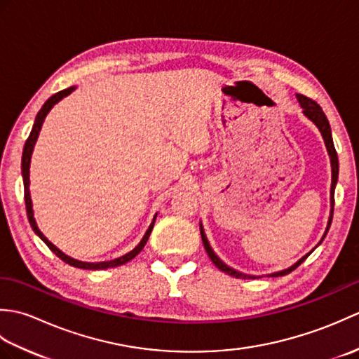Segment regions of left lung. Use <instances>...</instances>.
<instances>
[{"mask_svg":"<svg viewBox=\"0 0 359 359\" xmlns=\"http://www.w3.org/2000/svg\"><path fill=\"white\" fill-rule=\"evenodd\" d=\"M296 97H297V100H299L301 108L304 109V114H306V116H307L311 121H313V123L319 128V131H321V134H323V137H324V142H325L327 151H329L330 162H332V189H330L332 211H330L329 225H327V230H325V233H324V236H323V239H321V242H323V241H324V238H325L327 231H329L330 224H332V219H333V207H334V187H337V182H338V172H339L338 154H337V149H334V144H333L330 123H329V120H327V117H325V114H324V111H323L321 106H319L315 100H311V98H309V97H306V95H302V94H297ZM201 234H202V242H203V247H205V250H207V253H208L210 259L212 261V264H215L220 271H224V273H226V274H230V276H234V278H242V279H245V278H253V279H255V276H248V274H243V273L236 271V270L230 269V266H228V265H225L222 261H220V259L215 255V251L211 250L210 243H208V241H207V236H205V233H203V228H202V225H201ZM321 242H319V243H321ZM319 243H318V245H319ZM310 253H311V251H310ZM310 253L304 256L302 259H299V261H297L294 265L290 266V269H287V270H282V271H278V273H273V274H269V276H274V278H276V276H285V274L292 273L294 269H297V266H299L304 261H306V259L310 256Z\"/></svg>","mask_w":359,"mask_h":359,"instance_id":"1","label":"left lung"}]
</instances>
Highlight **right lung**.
<instances>
[{"label": "right lung", "mask_w": 359, "mask_h": 359, "mask_svg": "<svg viewBox=\"0 0 359 359\" xmlns=\"http://www.w3.org/2000/svg\"><path fill=\"white\" fill-rule=\"evenodd\" d=\"M74 89H75V88L71 86V88H67V89L60 90V93L53 94V95L49 98V100L43 104V108L40 109V112L36 114L34 128H32V131H30V134H29V137H27V140H26L25 149H22V158H21V172H22V182H25L26 211H27V219H29L30 226H32V230H34L38 236H40V239L53 251V253H55L60 259H62L63 262L69 264V265H72V266H77V269H85V270H106V269H111V266L123 265V264H126L128 261H131V259H134L137 255L140 253V251L143 250V247L147 245V242H148V239H149V234H151V231H152V228H154L156 217H154V220H152V224L149 225L148 231L144 233L142 242H140L139 245H137L133 251H129L128 255L121 256V257H117V259H114V261H106V262H81V261H75V259H72V257H69V256H66L65 253H62V251H60L55 245H53V243H50L48 239H46L44 234H43L40 230H38L36 222H35V219H34L32 201H30V194H29V168H30V156H32L34 144H35V142H36V139H38V134H40V129H41V126H43V121H44L46 116H48V112L52 109V106L55 104V103H58L60 100H62L63 97L69 95Z\"/></svg>", "instance_id": "obj_1"}]
</instances>
